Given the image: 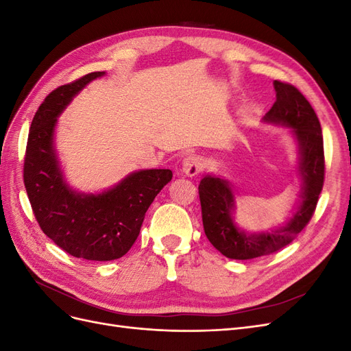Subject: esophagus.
<instances>
[{
	"mask_svg": "<svg viewBox=\"0 0 351 351\" xmlns=\"http://www.w3.org/2000/svg\"><path fill=\"white\" fill-rule=\"evenodd\" d=\"M202 158L197 155H189L183 159V165H182V171L186 176H196L202 171Z\"/></svg>",
	"mask_w": 351,
	"mask_h": 351,
	"instance_id": "34e87169",
	"label": "esophagus"
}]
</instances>
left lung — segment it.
<instances>
[{
	"mask_svg": "<svg viewBox=\"0 0 351 351\" xmlns=\"http://www.w3.org/2000/svg\"><path fill=\"white\" fill-rule=\"evenodd\" d=\"M277 101L265 115V121L291 127L300 146L299 169L303 177V202L294 217L271 232L246 234L231 218L234 195L226 180L205 176L199 183L202 222L208 240L224 256L247 261L267 256L290 244L309 224L325 178L324 136L321 123L303 93L290 83L274 82Z\"/></svg>",
	"mask_w": 351,
	"mask_h": 351,
	"instance_id": "obj_1",
	"label": "left lung"
}]
</instances>
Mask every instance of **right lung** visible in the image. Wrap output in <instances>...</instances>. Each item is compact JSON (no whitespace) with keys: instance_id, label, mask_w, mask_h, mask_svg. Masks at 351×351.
Here are the masks:
<instances>
[{"instance_id":"1","label":"right lung","mask_w":351,"mask_h":351,"mask_svg":"<svg viewBox=\"0 0 351 351\" xmlns=\"http://www.w3.org/2000/svg\"><path fill=\"white\" fill-rule=\"evenodd\" d=\"M93 71L52 90L32 120L23 165V182L40 230L74 258L114 261L130 250L147 208L171 182V169H142L99 195L73 192L62 178L52 146L57 117L89 82Z\"/></svg>"}]
</instances>
